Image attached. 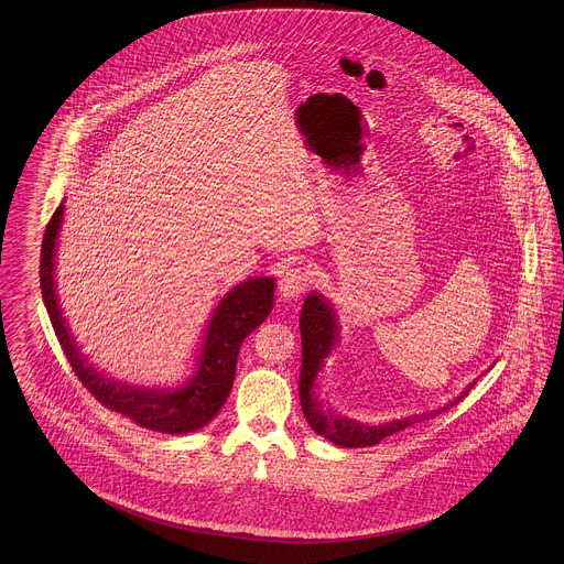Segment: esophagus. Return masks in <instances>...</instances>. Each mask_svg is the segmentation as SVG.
I'll return each instance as SVG.
<instances>
[{"label":"esophagus","mask_w":564,"mask_h":564,"mask_svg":"<svg viewBox=\"0 0 564 564\" xmlns=\"http://www.w3.org/2000/svg\"><path fill=\"white\" fill-rule=\"evenodd\" d=\"M311 283H313L311 270L304 269L300 262H292L279 279V294L283 300H295Z\"/></svg>","instance_id":"34e87169"}]
</instances>
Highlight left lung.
I'll use <instances>...</instances> for the list:
<instances>
[{"label":"left lung","instance_id":"left-lung-1","mask_svg":"<svg viewBox=\"0 0 564 564\" xmlns=\"http://www.w3.org/2000/svg\"><path fill=\"white\" fill-rule=\"evenodd\" d=\"M300 334H302V370H300V402H302V412L308 421V425L315 430V433L329 440L332 444L345 446V448H368L376 446L380 440L405 430L414 423L427 421L431 416L440 414L448 405H455L458 400H463L469 389L476 384L469 382L460 395H456L453 402L446 403L444 408L423 412V414H410L403 419H395L389 423H378V425H366L359 421H352L347 416H340L327 408H323V400L317 395L319 389V372H323L325 359L336 349L340 340V325H338V315L332 306V302L325 295H306L302 313H300Z\"/></svg>","mask_w":564,"mask_h":564}]
</instances>
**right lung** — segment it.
Returning <instances> with one entry per match:
<instances>
[{"instance_id": "obj_1", "label": "right lung", "mask_w": 564, "mask_h": 564, "mask_svg": "<svg viewBox=\"0 0 564 564\" xmlns=\"http://www.w3.org/2000/svg\"><path fill=\"white\" fill-rule=\"evenodd\" d=\"M63 203L56 207L42 241L40 285L44 306L53 322L54 334L67 355L72 370L84 387L109 410L124 414L143 430L182 435L205 427L228 400L235 382L237 357L242 340L267 319L274 302V279L251 276L235 285L214 308L205 327L203 345L194 361V372L177 387H137L127 380H116L99 372L82 352L69 325L63 317L56 283H54V256L56 239L63 221Z\"/></svg>"}]
</instances>
